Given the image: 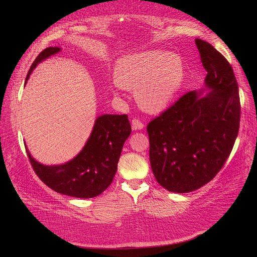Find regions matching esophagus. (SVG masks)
I'll return each instance as SVG.
<instances>
[{
    "label": "esophagus",
    "instance_id": "1",
    "mask_svg": "<svg viewBox=\"0 0 257 257\" xmlns=\"http://www.w3.org/2000/svg\"><path fill=\"white\" fill-rule=\"evenodd\" d=\"M144 123L139 120V119H136L134 118L133 120H132V128L133 130H143L144 128Z\"/></svg>",
    "mask_w": 257,
    "mask_h": 257
}]
</instances>
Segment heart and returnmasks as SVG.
<instances>
[{
  "instance_id": "obj_1",
  "label": "heart",
  "mask_w": 257,
  "mask_h": 257,
  "mask_svg": "<svg viewBox=\"0 0 257 257\" xmlns=\"http://www.w3.org/2000/svg\"><path fill=\"white\" fill-rule=\"evenodd\" d=\"M180 58L161 50L128 54L116 61L114 79L125 90H135L143 109L157 112L172 102L183 81Z\"/></svg>"
}]
</instances>
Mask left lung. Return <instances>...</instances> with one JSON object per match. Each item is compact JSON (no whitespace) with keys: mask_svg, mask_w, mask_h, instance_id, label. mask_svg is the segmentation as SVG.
<instances>
[{"mask_svg":"<svg viewBox=\"0 0 257 257\" xmlns=\"http://www.w3.org/2000/svg\"><path fill=\"white\" fill-rule=\"evenodd\" d=\"M207 71V94L191 91L147 126L150 164L163 188L175 193L199 189L216 176L234 147L240 98L231 65L209 43L195 40Z\"/></svg>","mask_w":257,"mask_h":257,"instance_id":"1","label":"left lung"}]
</instances>
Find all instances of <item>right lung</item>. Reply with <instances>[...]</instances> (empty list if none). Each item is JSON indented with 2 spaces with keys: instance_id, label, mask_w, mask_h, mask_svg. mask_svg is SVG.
<instances>
[{
  "instance_id": "right-lung-1",
  "label": "right lung",
  "mask_w": 257,
  "mask_h": 257,
  "mask_svg": "<svg viewBox=\"0 0 257 257\" xmlns=\"http://www.w3.org/2000/svg\"><path fill=\"white\" fill-rule=\"evenodd\" d=\"M60 50L49 47L38 54L29 69L26 82L40 62ZM131 132L127 114L100 115L80 153L62 165H43L26 149L35 174L50 189L72 197L92 198L102 194L112 182L123 145Z\"/></svg>"
}]
</instances>
